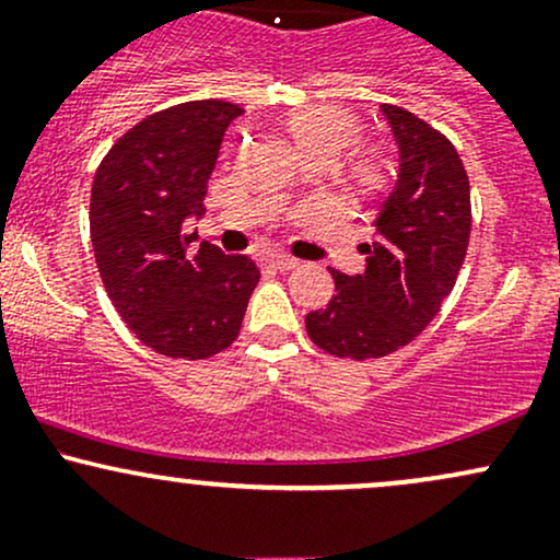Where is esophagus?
<instances>
[{
    "mask_svg": "<svg viewBox=\"0 0 560 560\" xmlns=\"http://www.w3.org/2000/svg\"><path fill=\"white\" fill-rule=\"evenodd\" d=\"M266 262L273 268V271H292V268L300 266V260L289 258V255H271Z\"/></svg>",
    "mask_w": 560,
    "mask_h": 560,
    "instance_id": "34e87169",
    "label": "esophagus"
}]
</instances>
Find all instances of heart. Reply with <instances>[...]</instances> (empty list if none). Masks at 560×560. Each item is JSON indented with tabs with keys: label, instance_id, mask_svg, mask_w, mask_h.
<instances>
[{
	"label": "heart",
	"instance_id": "heart-1",
	"mask_svg": "<svg viewBox=\"0 0 560 560\" xmlns=\"http://www.w3.org/2000/svg\"><path fill=\"white\" fill-rule=\"evenodd\" d=\"M289 131L298 139L300 150L305 155L311 152H329V155H339L345 147H350L358 137V120L342 107L334 105H307L294 110L287 118ZM355 176L361 182H376L378 165L374 158H363L355 165Z\"/></svg>",
	"mask_w": 560,
	"mask_h": 560
}]
</instances>
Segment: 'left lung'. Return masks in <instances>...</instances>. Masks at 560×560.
I'll return each mask as SVG.
<instances>
[{"label": "left lung", "mask_w": 560, "mask_h": 560, "mask_svg": "<svg viewBox=\"0 0 560 560\" xmlns=\"http://www.w3.org/2000/svg\"><path fill=\"white\" fill-rule=\"evenodd\" d=\"M397 176L378 202L363 273L334 276V298L307 313V337L337 358L369 361L427 329L453 292L471 234V191L458 152L413 113L382 105Z\"/></svg>", "instance_id": "8db88e82"}]
</instances>
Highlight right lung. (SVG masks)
<instances>
[{"label": "right lung", "mask_w": 560, "mask_h": 560, "mask_svg": "<svg viewBox=\"0 0 560 560\" xmlns=\"http://www.w3.org/2000/svg\"><path fill=\"white\" fill-rule=\"evenodd\" d=\"M231 102L202 100L150 115L120 137L92 186V247L115 311L147 347L168 358H210L242 329L260 271L213 244L191 249L189 218L231 120Z\"/></svg>", "instance_id": "right-lung-1"}]
</instances>
